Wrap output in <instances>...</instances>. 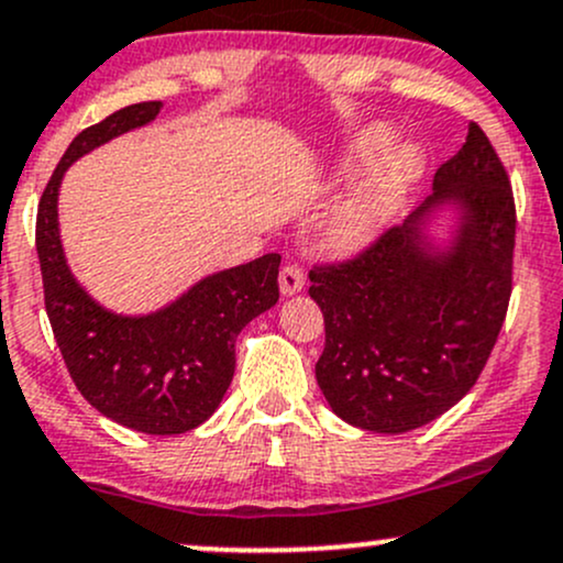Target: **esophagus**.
Returning a JSON list of instances; mask_svg holds the SVG:
<instances>
[{"mask_svg": "<svg viewBox=\"0 0 563 563\" xmlns=\"http://www.w3.org/2000/svg\"><path fill=\"white\" fill-rule=\"evenodd\" d=\"M305 288V272L297 264H286L280 272V294L283 297H294Z\"/></svg>", "mask_w": 563, "mask_h": 563, "instance_id": "obj_1", "label": "esophagus"}]
</instances>
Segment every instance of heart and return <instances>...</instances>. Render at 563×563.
<instances>
[{"label": "heart", "mask_w": 563, "mask_h": 563, "mask_svg": "<svg viewBox=\"0 0 563 563\" xmlns=\"http://www.w3.org/2000/svg\"><path fill=\"white\" fill-rule=\"evenodd\" d=\"M394 137L396 132L388 123H369L342 151L334 173L336 183H351L364 169L369 173L323 221L321 242L329 253L345 256L369 245L394 221L423 177V147L416 142L390 145Z\"/></svg>", "instance_id": "b5f03b06"}]
</instances>
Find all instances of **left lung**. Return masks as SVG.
<instances>
[{
  "mask_svg": "<svg viewBox=\"0 0 563 563\" xmlns=\"http://www.w3.org/2000/svg\"><path fill=\"white\" fill-rule=\"evenodd\" d=\"M431 188L353 262L310 272L327 323L318 386L334 416L377 434H405L464 399L510 305L516 202L477 123ZM448 209L454 227L437 238Z\"/></svg>",
  "mask_w": 563,
  "mask_h": 563,
  "instance_id": "1",
  "label": "left lung"
}]
</instances>
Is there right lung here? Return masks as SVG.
Segmentation results:
<instances>
[{
    "instance_id": "right-lung-1",
    "label": "right lung",
    "mask_w": 563,
    "mask_h": 563,
    "mask_svg": "<svg viewBox=\"0 0 563 563\" xmlns=\"http://www.w3.org/2000/svg\"><path fill=\"white\" fill-rule=\"evenodd\" d=\"M158 110L162 102L129 104L69 142L40 199L37 256L53 336L82 399L126 429L169 437L218 410L234 377L236 334L280 297V256L212 272L145 316L112 312L80 286L58 232L64 173L93 147L147 126Z\"/></svg>"
}]
</instances>
